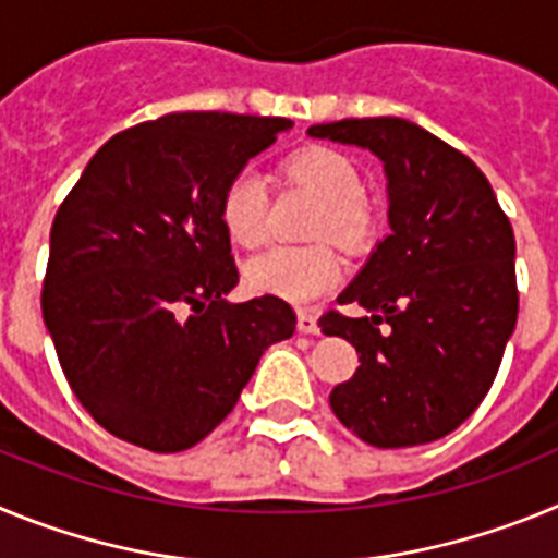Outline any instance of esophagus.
<instances>
[{
  "mask_svg": "<svg viewBox=\"0 0 558 558\" xmlns=\"http://www.w3.org/2000/svg\"><path fill=\"white\" fill-rule=\"evenodd\" d=\"M295 327H299L302 335H318V318H315V313H310V310H299V315H295Z\"/></svg>",
  "mask_w": 558,
  "mask_h": 558,
  "instance_id": "34e87169",
  "label": "esophagus"
}]
</instances>
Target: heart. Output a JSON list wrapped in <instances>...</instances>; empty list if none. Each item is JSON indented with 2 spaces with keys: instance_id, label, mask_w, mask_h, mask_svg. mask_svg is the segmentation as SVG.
I'll return each mask as SVG.
<instances>
[{
  "instance_id": "heart-1",
  "label": "heart",
  "mask_w": 558,
  "mask_h": 558,
  "mask_svg": "<svg viewBox=\"0 0 558 558\" xmlns=\"http://www.w3.org/2000/svg\"><path fill=\"white\" fill-rule=\"evenodd\" d=\"M290 179L324 201L318 234L343 245H357L368 231V215L360 204L363 181L343 153L332 147H304L288 161ZM220 220L234 243L254 248L265 240V184L254 170H240L226 184ZM245 279L256 293L288 302H310L340 279V259L329 245H274L245 265Z\"/></svg>"
}]
</instances>
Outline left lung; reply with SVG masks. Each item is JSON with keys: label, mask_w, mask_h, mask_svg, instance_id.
Segmentation results:
<instances>
[{"label": "left lung", "mask_w": 558, "mask_h": 558, "mask_svg": "<svg viewBox=\"0 0 558 558\" xmlns=\"http://www.w3.org/2000/svg\"><path fill=\"white\" fill-rule=\"evenodd\" d=\"M315 140L366 147L388 179V226L324 335L360 354L329 393L335 416L374 447L445 438L475 413L517 324L514 231L477 165L399 117L313 125Z\"/></svg>", "instance_id": "obj_1"}]
</instances>
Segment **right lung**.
<instances>
[{
  "instance_id": "obj_1",
  "label": "right lung",
  "mask_w": 558,
  "mask_h": 558,
  "mask_svg": "<svg viewBox=\"0 0 558 558\" xmlns=\"http://www.w3.org/2000/svg\"><path fill=\"white\" fill-rule=\"evenodd\" d=\"M293 122L186 111L140 122L92 156L49 231L41 313L81 405L122 441L181 452L236 405L265 349L295 329L240 282L220 198Z\"/></svg>"
}]
</instances>
